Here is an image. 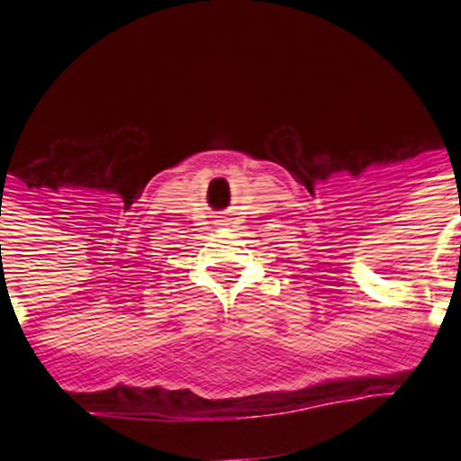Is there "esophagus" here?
<instances>
[{
  "mask_svg": "<svg viewBox=\"0 0 461 461\" xmlns=\"http://www.w3.org/2000/svg\"><path fill=\"white\" fill-rule=\"evenodd\" d=\"M221 221H223V219H221Z\"/></svg>",
  "mask_w": 461,
  "mask_h": 461,
  "instance_id": "34e87169",
  "label": "esophagus"
}]
</instances>
